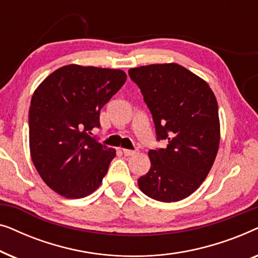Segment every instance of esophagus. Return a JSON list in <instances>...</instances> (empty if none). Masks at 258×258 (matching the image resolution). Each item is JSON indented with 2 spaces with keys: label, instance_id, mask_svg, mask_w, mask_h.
<instances>
[{
  "label": "esophagus",
  "instance_id": "esophagus-1",
  "mask_svg": "<svg viewBox=\"0 0 258 258\" xmlns=\"http://www.w3.org/2000/svg\"><path fill=\"white\" fill-rule=\"evenodd\" d=\"M124 156H133V155L136 154V150H130V149H122Z\"/></svg>",
  "mask_w": 258,
  "mask_h": 258
}]
</instances>
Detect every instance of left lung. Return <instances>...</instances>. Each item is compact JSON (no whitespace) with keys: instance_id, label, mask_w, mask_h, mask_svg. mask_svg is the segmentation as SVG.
I'll list each match as a JSON object with an SVG mask.
<instances>
[{"instance_id":"left-lung-1","label":"left lung","mask_w":258,"mask_h":258,"mask_svg":"<svg viewBox=\"0 0 258 258\" xmlns=\"http://www.w3.org/2000/svg\"><path fill=\"white\" fill-rule=\"evenodd\" d=\"M153 115L157 141L151 167L139 178L141 191L161 202H177L195 191L209 174L220 146L216 97L209 84L177 63L129 70Z\"/></svg>"}]
</instances>
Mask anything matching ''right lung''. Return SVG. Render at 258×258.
<instances>
[{
  "label": "right lung",
  "instance_id": "1",
  "mask_svg": "<svg viewBox=\"0 0 258 258\" xmlns=\"http://www.w3.org/2000/svg\"><path fill=\"white\" fill-rule=\"evenodd\" d=\"M126 80L119 69L64 66L35 90L29 108L33 163L49 188L82 199L101 185L116 151L90 136L100 111Z\"/></svg>",
  "mask_w": 258,
  "mask_h": 258
}]
</instances>
